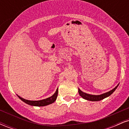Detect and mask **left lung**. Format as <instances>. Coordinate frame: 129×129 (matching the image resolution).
Returning a JSON list of instances; mask_svg holds the SVG:
<instances>
[{
	"mask_svg": "<svg viewBox=\"0 0 129 129\" xmlns=\"http://www.w3.org/2000/svg\"><path fill=\"white\" fill-rule=\"evenodd\" d=\"M118 85H119V84H118V85H117L116 86L113 88V89L111 90L110 91H108V92H106L105 93H103V94H99V95H94V94H88V93H84L82 91H81L79 88H78V92H79V95L81 96L82 98H84V100L90 101H99L103 100V99L106 98H107L109 97V96H110L111 94L115 91V90L116 89Z\"/></svg>",
	"mask_w": 129,
	"mask_h": 129,
	"instance_id": "left-lung-1",
	"label": "left lung"
}]
</instances>
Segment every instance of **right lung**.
<instances>
[{
	"label": "right lung",
	"instance_id": "1",
	"mask_svg": "<svg viewBox=\"0 0 129 129\" xmlns=\"http://www.w3.org/2000/svg\"><path fill=\"white\" fill-rule=\"evenodd\" d=\"M57 94H58V88L56 89V91L55 93L53 94L49 98H47L44 99V100H39V101H30V100H25V99L23 98H21L19 96V95H17V96L19 98L20 100H21L22 101L24 102L25 103L29 105V106H38V107H42V106H47V105L51 104L54 103V101L56 100V98H57Z\"/></svg>",
	"mask_w": 129,
	"mask_h": 129
}]
</instances>
